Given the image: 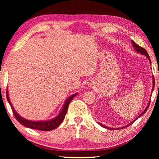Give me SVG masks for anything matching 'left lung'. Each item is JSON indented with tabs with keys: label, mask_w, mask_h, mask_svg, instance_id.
Listing matches in <instances>:
<instances>
[{
	"label": "left lung",
	"mask_w": 159,
	"mask_h": 159,
	"mask_svg": "<svg viewBox=\"0 0 159 159\" xmlns=\"http://www.w3.org/2000/svg\"><path fill=\"white\" fill-rule=\"evenodd\" d=\"M131 43H132V44H133V48H134V50H136V52H139V53H140V54H141V55H145L146 56L147 58L149 59V61H150V64H151V60H150V57H149V55H148V52H147V51L146 50H145L143 48H142V47H141V46H139V45L138 44H137V43H135V42H134V41H133V40H131ZM152 83H153V86H152V92H153V90H154V76H152ZM150 100H149V102H148V105H147V107H146V109H144V111H143L142 113H141L139 116H138L135 120H133V121H132L130 123V124H128V125H126V126H123V127H120V128H109V127H107V126H104V125H103V124H100V123H98L101 126H102L103 128H107V129H110V130H120V129H123V128H126V127H128V126H129L130 125H131L133 123H134V121H135L139 117H140L141 116H143V115H144V113L146 112V111L148 110V107H149V106H150Z\"/></svg>",
	"instance_id": "1"
}]
</instances>
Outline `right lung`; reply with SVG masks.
I'll use <instances>...</instances> for the list:
<instances>
[{
	"mask_svg": "<svg viewBox=\"0 0 159 159\" xmlns=\"http://www.w3.org/2000/svg\"><path fill=\"white\" fill-rule=\"evenodd\" d=\"M6 95H7V99L8 102L9 103L10 106H11L13 115H14L16 120H18V121H19L20 124L26 127L31 128V129L39 130L42 131H50V130H52L54 129H55V128L58 127L61 124V123L62 122L63 120H64V118H65L66 114L67 113V109H68V106L70 102L72 101V100L77 95V93L69 96L66 100L63 106V108L61 109V110L60 111L58 116L55 117V118H53L52 120H45V121H31V120H29L23 118L16 112L14 109H13L11 101H10V99H9L7 90Z\"/></svg>",
	"mask_w": 159,
	"mask_h": 159,
	"instance_id": "right-lung-1",
	"label": "right lung"
}]
</instances>
